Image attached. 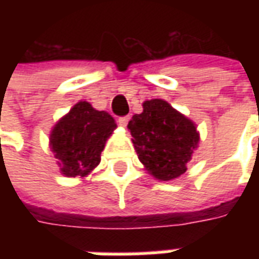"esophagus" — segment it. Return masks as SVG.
Returning a JSON list of instances; mask_svg holds the SVG:
<instances>
[{
	"label": "esophagus",
	"instance_id": "1",
	"mask_svg": "<svg viewBox=\"0 0 259 259\" xmlns=\"http://www.w3.org/2000/svg\"><path fill=\"white\" fill-rule=\"evenodd\" d=\"M129 116H120V118H118V123L120 124V126H123V127H126L127 126V122H129Z\"/></svg>",
	"mask_w": 259,
	"mask_h": 259
}]
</instances>
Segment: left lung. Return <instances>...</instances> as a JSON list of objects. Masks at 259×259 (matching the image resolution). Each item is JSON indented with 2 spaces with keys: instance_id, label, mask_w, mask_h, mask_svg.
<instances>
[{
  "instance_id": "obj_1",
  "label": "left lung",
  "mask_w": 259,
  "mask_h": 259,
  "mask_svg": "<svg viewBox=\"0 0 259 259\" xmlns=\"http://www.w3.org/2000/svg\"><path fill=\"white\" fill-rule=\"evenodd\" d=\"M127 129L140 162L163 182L185 174L200 141L190 119L159 98L143 102V112L133 115Z\"/></svg>"
}]
</instances>
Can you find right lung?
I'll list each match as a JSON object with an SVG mask.
<instances>
[{"mask_svg":"<svg viewBox=\"0 0 259 259\" xmlns=\"http://www.w3.org/2000/svg\"><path fill=\"white\" fill-rule=\"evenodd\" d=\"M116 129L113 118L80 101L54 126L50 146L68 178H85L101 161L108 137Z\"/></svg>","mask_w":259,"mask_h":259,"instance_id":"obj_1","label":"right lung"}]
</instances>
